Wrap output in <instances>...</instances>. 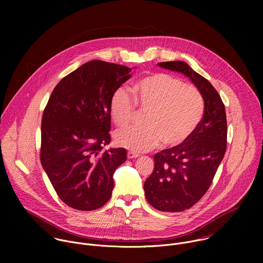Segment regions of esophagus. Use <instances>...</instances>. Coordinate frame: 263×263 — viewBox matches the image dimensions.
Returning a JSON list of instances; mask_svg holds the SVG:
<instances>
[{
    "label": "esophagus",
    "instance_id": "esophagus-1",
    "mask_svg": "<svg viewBox=\"0 0 263 263\" xmlns=\"http://www.w3.org/2000/svg\"><path fill=\"white\" fill-rule=\"evenodd\" d=\"M139 155L138 154H136V153H134V152H132V151H129L128 153H127V157L129 158V159H133V158H137Z\"/></svg>",
    "mask_w": 263,
    "mask_h": 263
}]
</instances>
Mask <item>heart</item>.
<instances>
[{"instance_id": "obj_1", "label": "heart", "mask_w": 263, "mask_h": 263, "mask_svg": "<svg viewBox=\"0 0 263 263\" xmlns=\"http://www.w3.org/2000/svg\"><path fill=\"white\" fill-rule=\"evenodd\" d=\"M134 100L127 89L118 88L111 96V120L125 128L133 121L136 106L146 111L144 126L116 133L118 145L132 152H146L158 145L174 147L184 143L197 130L204 116V99L194 86L165 72H156L137 81L132 87Z\"/></svg>"}]
</instances>
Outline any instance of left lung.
Masks as SVG:
<instances>
[{
	"instance_id": "left-lung-1",
	"label": "left lung",
	"mask_w": 263,
	"mask_h": 263,
	"mask_svg": "<svg viewBox=\"0 0 263 263\" xmlns=\"http://www.w3.org/2000/svg\"><path fill=\"white\" fill-rule=\"evenodd\" d=\"M158 65L189 77L204 99V116L195 133L184 143L154 155V171L143 185L149 205L164 212H180L193 207L206 194L223 158L226 111L212 84L186 62Z\"/></svg>"
}]
</instances>
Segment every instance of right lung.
<instances>
[{"label": "right lung", "mask_w": 263, "mask_h": 263, "mask_svg": "<svg viewBox=\"0 0 263 263\" xmlns=\"http://www.w3.org/2000/svg\"><path fill=\"white\" fill-rule=\"evenodd\" d=\"M131 70L102 60L86 62L61 79L45 108L42 165L58 197L73 209L105 205L114 174L127 159L124 147H103L111 140V96L130 79Z\"/></svg>", "instance_id": "obj_1"}]
</instances>
